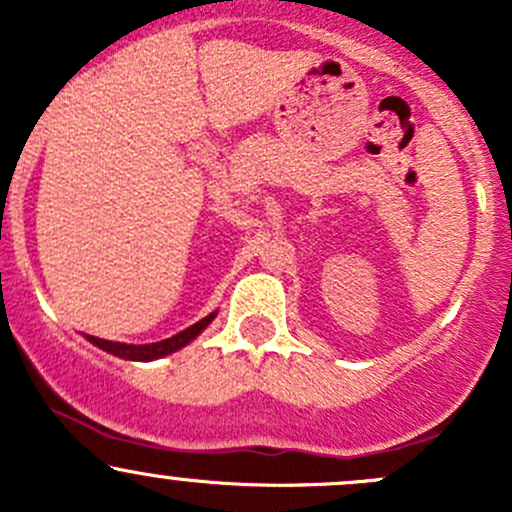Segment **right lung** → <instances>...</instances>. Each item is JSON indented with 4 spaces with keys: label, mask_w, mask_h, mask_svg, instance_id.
<instances>
[{
    "label": "right lung",
    "mask_w": 512,
    "mask_h": 512,
    "mask_svg": "<svg viewBox=\"0 0 512 512\" xmlns=\"http://www.w3.org/2000/svg\"><path fill=\"white\" fill-rule=\"evenodd\" d=\"M213 319H215V314H208L205 319L195 322L193 327L183 329V332L175 334V337H170V339H160V342H156V344H118V342H106V339H98V337H91V342H94L96 347H101L103 352L121 356V359L151 361V359H160V356H165V354L178 352L180 347H185L188 342H193V339L198 337V334L203 332V329L208 327Z\"/></svg>",
    "instance_id": "obj_1"
}]
</instances>
